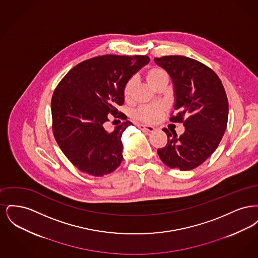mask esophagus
I'll return each mask as SVG.
<instances>
[{
    "mask_svg": "<svg viewBox=\"0 0 258 258\" xmlns=\"http://www.w3.org/2000/svg\"><path fill=\"white\" fill-rule=\"evenodd\" d=\"M137 126H138L140 130H142V131H146V132H149V133H153V132H155V131H156V127H154V126H152V125L138 124Z\"/></svg>",
    "mask_w": 258,
    "mask_h": 258,
    "instance_id": "obj_1",
    "label": "esophagus"
}]
</instances>
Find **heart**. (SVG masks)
I'll return each instance as SVG.
<instances>
[{
  "instance_id": "obj_1",
  "label": "heart",
  "mask_w": 258,
  "mask_h": 258,
  "mask_svg": "<svg viewBox=\"0 0 258 258\" xmlns=\"http://www.w3.org/2000/svg\"><path fill=\"white\" fill-rule=\"evenodd\" d=\"M145 78L149 85L153 87L155 90L160 85L167 84L168 82L167 73L158 67L148 69L145 73ZM135 86V81L133 79H130L128 81H126L125 85L123 87V98L126 101H128L133 97ZM165 109L166 108L163 104L144 105L140 106L135 111V117L136 119L146 123H155L160 120Z\"/></svg>"
}]
</instances>
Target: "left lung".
<instances>
[{
    "label": "left lung",
    "instance_id": "left-lung-1",
    "mask_svg": "<svg viewBox=\"0 0 258 258\" xmlns=\"http://www.w3.org/2000/svg\"><path fill=\"white\" fill-rule=\"evenodd\" d=\"M170 75L175 92L176 115L173 123H183L184 133L162 131L167 144L158 149L161 161L170 168L191 170L203 163L218 148L228 120V100L221 79L200 61L184 56L155 58Z\"/></svg>",
    "mask_w": 258,
    "mask_h": 258
}]
</instances>
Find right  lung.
<instances>
[{
  "mask_svg": "<svg viewBox=\"0 0 258 258\" xmlns=\"http://www.w3.org/2000/svg\"><path fill=\"white\" fill-rule=\"evenodd\" d=\"M150 61L148 56H98L76 64L60 81L51 100L52 131L64 156L83 173L100 177L123 160L122 135L133 123L104 128L123 105L126 81ZM117 117H121L120 114Z\"/></svg>",
  "mask_w": 258,
  "mask_h": 258,
  "instance_id": "add662e5",
  "label": "right lung"
}]
</instances>
